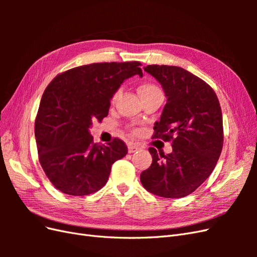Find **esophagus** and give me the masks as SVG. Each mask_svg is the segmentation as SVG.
<instances>
[{"label": "esophagus", "mask_w": 257, "mask_h": 257, "mask_svg": "<svg viewBox=\"0 0 257 257\" xmlns=\"http://www.w3.org/2000/svg\"><path fill=\"white\" fill-rule=\"evenodd\" d=\"M127 148H128V152L130 153H133V152H135V151H137L139 149V147L136 146L135 144H128Z\"/></svg>", "instance_id": "obj_1"}]
</instances>
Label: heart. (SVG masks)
<instances>
[{
    "label": "heart",
    "instance_id": "b5f03b06",
    "mask_svg": "<svg viewBox=\"0 0 257 257\" xmlns=\"http://www.w3.org/2000/svg\"><path fill=\"white\" fill-rule=\"evenodd\" d=\"M138 92H139V94H141V96L143 97V96H146V95L152 94V93L162 92V91L160 90V88L158 87V85H155V84H153V83H151V82H144V83H142V84L138 87ZM120 94H121V89H120V90H116V91L113 93V95H112V97H111L112 102H114V100L120 96Z\"/></svg>",
    "mask_w": 257,
    "mask_h": 257
}]
</instances>
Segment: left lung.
<instances>
[{"label":"left lung","instance_id":"1","mask_svg":"<svg viewBox=\"0 0 257 257\" xmlns=\"http://www.w3.org/2000/svg\"><path fill=\"white\" fill-rule=\"evenodd\" d=\"M144 69L161 83L167 97L153 137L172 141L173 152L159 155L149 148L152 164L141 181L154 195L181 198L207 180L220 158L224 138L220 102L209 84L182 67Z\"/></svg>","mask_w":257,"mask_h":257}]
</instances>
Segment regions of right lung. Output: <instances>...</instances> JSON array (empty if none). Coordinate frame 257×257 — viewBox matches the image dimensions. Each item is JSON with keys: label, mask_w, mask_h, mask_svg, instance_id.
Wrapping results in <instances>:
<instances>
[{"label": "right lung", "mask_w": 257, "mask_h": 257, "mask_svg": "<svg viewBox=\"0 0 257 257\" xmlns=\"http://www.w3.org/2000/svg\"><path fill=\"white\" fill-rule=\"evenodd\" d=\"M139 62L93 63L58 75L46 88L35 120L38 159L54 188L72 196L95 193L106 184L115 161L125 157L121 139L93 142L90 127L107 116L113 93L143 71Z\"/></svg>", "instance_id": "right-lung-1"}]
</instances>
